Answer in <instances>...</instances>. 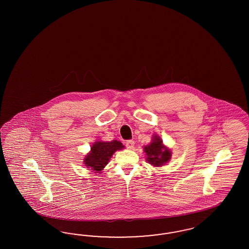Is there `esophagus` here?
I'll list each match as a JSON object with an SVG mask.
<instances>
[{
  "label": "esophagus",
  "instance_id": "obj_1",
  "mask_svg": "<svg viewBox=\"0 0 249 249\" xmlns=\"http://www.w3.org/2000/svg\"><path fill=\"white\" fill-rule=\"evenodd\" d=\"M126 147L128 148V149H133L134 148V142L132 141V140H128V141H126Z\"/></svg>",
  "mask_w": 249,
  "mask_h": 249
}]
</instances>
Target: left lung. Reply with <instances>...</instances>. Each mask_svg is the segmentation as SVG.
I'll use <instances>...</instances> for the list:
<instances>
[{"instance_id": "1", "label": "left lung", "mask_w": 249, "mask_h": 249, "mask_svg": "<svg viewBox=\"0 0 249 249\" xmlns=\"http://www.w3.org/2000/svg\"><path fill=\"white\" fill-rule=\"evenodd\" d=\"M147 154V161L154 166L164 165L171 159V151L162 145V141L158 136H154L150 145L144 147Z\"/></svg>"}]
</instances>
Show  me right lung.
Segmentation results:
<instances>
[{
  "label": "right lung",
  "instance_id": "obj_1",
  "mask_svg": "<svg viewBox=\"0 0 249 249\" xmlns=\"http://www.w3.org/2000/svg\"><path fill=\"white\" fill-rule=\"evenodd\" d=\"M123 148L124 146L121 142L118 141H113L110 142H95L91 147L90 153L87 155L84 160L85 164L88 168H91V170L96 171L95 173L98 174L107 164V161L111 158L114 152Z\"/></svg>",
  "mask_w": 249,
  "mask_h": 249
}]
</instances>
